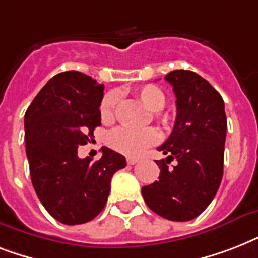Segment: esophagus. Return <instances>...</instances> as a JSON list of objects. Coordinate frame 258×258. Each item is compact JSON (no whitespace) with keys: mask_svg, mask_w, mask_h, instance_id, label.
Masks as SVG:
<instances>
[{"mask_svg":"<svg viewBox=\"0 0 258 258\" xmlns=\"http://www.w3.org/2000/svg\"><path fill=\"white\" fill-rule=\"evenodd\" d=\"M137 162H139V158H135V157L127 158V163H128V165H135Z\"/></svg>","mask_w":258,"mask_h":258,"instance_id":"1","label":"esophagus"}]
</instances>
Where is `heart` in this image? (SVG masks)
<instances>
[{
    "instance_id": "b5f03b06",
    "label": "heart",
    "mask_w": 258,
    "mask_h": 258,
    "mask_svg": "<svg viewBox=\"0 0 258 258\" xmlns=\"http://www.w3.org/2000/svg\"><path fill=\"white\" fill-rule=\"evenodd\" d=\"M137 96L149 111L157 112L155 116L159 120L163 123L167 121V117L159 113V111H162L166 104V96L161 88L151 84L141 87L137 89ZM117 103H119V93L116 91H111L103 97L100 103V117L104 123H111L115 119ZM158 141H159V134L154 128L131 130L119 127L111 131L107 138L111 149L127 157H137L145 149L155 145Z\"/></svg>"
}]
</instances>
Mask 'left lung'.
<instances>
[{
  "label": "left lung",
  "mask_w": 258,
  "mask_h": 258,
  "mask_svg": "<svg viewBox=\"0 0 258 258\" xmlns=\"http://www.w3.org/2000/svg\"><path fill=\"white\" fill-rule=\"evenodd\" d=\"M165 79L176 96V119L169 139L158 147L159 180L142 187L154 213L170 221L194 220L212 202L224 174L226 115L222 97L196 72L175 70ZM176 161V166L168 163Z\"/></svg>",
  "instance_id": "8db88e82"
}]
</instances>
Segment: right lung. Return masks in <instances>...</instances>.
I'll use <instances>...</instances> for the list:
<instances>
[{
  "mask_svg": "<svg viewBox=\"0 0 258 258\" xmlns=\"http://www.w3.org/2000/svg\"><path fill=\"white\" fill-rule=\"evenodd\" d=\"M104 86L78 71L56 75L25 112L30 179L46 212L66 225L86 224L104 209L111 179L125 158L101 147V158L80 159L78 147L100 125Z\"/></svg>",
  "mask_w": 258,
  "mask_h": 258,
  "instance_id": "obj_1",
  "label": "right lung"
}]
</instances>
